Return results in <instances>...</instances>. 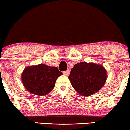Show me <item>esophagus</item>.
<instances>
[{
  "mask_svg": "<svg viewBox=\"0 0 130 130\" xmlns=\"http://www.w3.org/2000/svg\"><path fill=\"white\" fill-rule=\"evenodd\" d=\"M63 73L64 75H68V74H70V70H67V71H63Z\"/></svg>",
  "mask_w": 130,
  "mask_h": 130,
  "instance_id": "1",
  "label": "esophagus"
}]
</instances>
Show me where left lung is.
Returning a JSON list of instances; mask_svg holds the SVG:
<instances>
[{
    "label": "left lung",
    "instance_id": "1",
    "mask_svg": "<svg viewBox=\"0 0 130 130\" xmlns=\"http://www.w3.org/2000/svg\"><path fill=\"white\" fill-rule=\"evenodd\" d=\"M73 87L84 96L96 93L107 79L106 70L102 65L80 62L74 65L68 76Z\"/></svg>",
    "mask_w": 130,
    "mask_h": 130
}]
</instances>
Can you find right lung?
<instances>
[{"mask_svg":"<svg viewBox=\"0 0 130 130\" xmlns=\"http://www.w3.org/2000/svg\"><path fill=\"white\" fill-rule=\"evenodd\" d=\"M62 74L56 67L40 64L26 67L21 74V80L30 93L44 96L53 90L57 79Z\"/></svg>","mask_w":130,"mask_h":130,"instance_id":"obj_1","label":"right lung"}]
</instances>
